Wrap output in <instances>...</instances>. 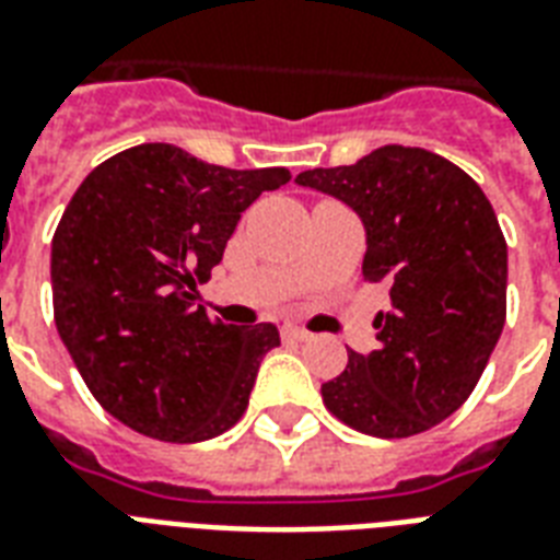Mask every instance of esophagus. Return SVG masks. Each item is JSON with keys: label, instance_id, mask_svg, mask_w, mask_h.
I'll return each mask as SVG.
<instances>
[{"label": "esophagus", "instance_id": "esophagus-1", "mask_svg": "<svg viewBox=\"0 0 560 560\" xmlns=\"http://www.w3.org/2000/svg\"><path fill=\"white\" fill-rule=\"evenodd\" d=\"M283 336L285 339H295V342H310L313 339V334L310 330H301V327H283Z\"/></svg>", "mask_w": 560, "mask_h": 560}]
</instances>
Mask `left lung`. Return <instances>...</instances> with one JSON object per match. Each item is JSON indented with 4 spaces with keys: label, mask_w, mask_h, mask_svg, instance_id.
<instances>
[{
    "label": "left lung",
    "mask_w": 560,
    "mask_h": 560,
    "mask_svg": "<svg viewBox=\"0 0 560 560\" xmlns=\"http://www.w3.org/2000/svg\"><path fill=\"white\" fill-rule=\"evenodd\" d=\"M295 183L360 215L363 280L384 283L393 304L375 315V351H348L342 375L322 384L327 410L381 440L422 434L469 398L502 336L508 245L493 206L422 147H377Z\"/></svg>",
    "instance_id": "left-lung-1"
}]
</instances>
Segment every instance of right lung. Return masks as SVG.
Masks as SVG:
<instances>
[{"mask_svg": "<svg viewBox=\"0 0 560 560\" xmlns=\"http://www.w3.org/2000/svg\"><path fill=\"white\" fill-rule=\"evenodd\" d=\"M289 179L285 167L230 171L138 144L75 188L52 235V306L105 413L165 443H203L242 419L280 334L209 318L197 285L247 206Z\"/></svg>", "mask_w": 560, "mask_h": 560, "instance_id": "add662e5", "label": "right lung"}]
</instances>
